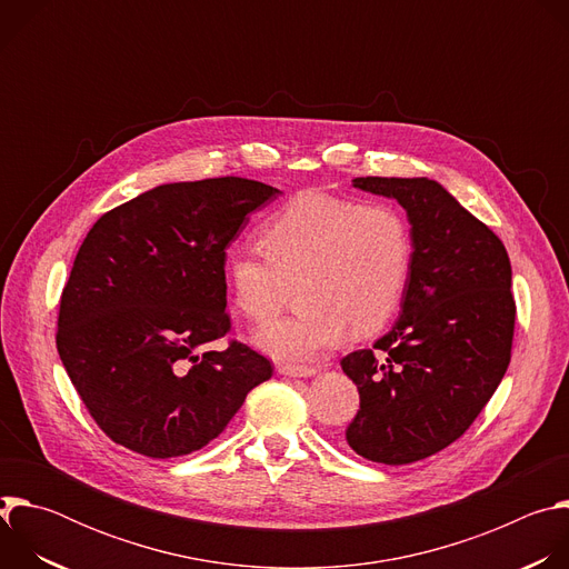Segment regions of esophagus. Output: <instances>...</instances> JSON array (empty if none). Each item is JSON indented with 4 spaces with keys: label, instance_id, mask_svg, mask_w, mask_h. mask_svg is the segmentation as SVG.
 <instances>
[{
    "label": "esophagus",
    "instance_id": "1",
    "mask_svg": "<svg viewBox=\"0 0 569 569\" xmlns=\"http://www.w3.org/2000/svg\"><path fill=\"white\" fill-rule=\"evenodd\" d=\"M279 373L288 378H310L317 373V369L315 367H279Z\"/></svg>",
    "mask_w": 569,
    "mask_h": 569
}]
</instances>
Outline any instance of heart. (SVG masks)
Segmentation results:
<instances>
[{
    "label": "heart",
    "instance_id": "obj_1",
    "mask_svg": "<svg viewBox=\"0 0 569 569\" xmlns=\"http://www.w3.org/2000/svg\"><path fill=\"white\" fill-rule=\"evenodd\" d=\"M266 259L252 250L227 257L233 306L254 323L283 306L297 281L301 310L254 336L270 358L299 365L331 349L345 333H378L396 312L410 274L412 240L402 216L387 204H362L303 191L261 227Z\"/></svg>",
    "mask_w": 569,
    "mask_h": 569
}]
</instances>
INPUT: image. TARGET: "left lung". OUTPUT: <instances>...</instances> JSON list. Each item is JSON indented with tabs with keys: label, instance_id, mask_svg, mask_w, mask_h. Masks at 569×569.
<instances>
[{
	"label": "left lung",
	"instance_id": "left-lung-1",
	"mask_svg": "<svg viewBox=\"0 0 569 569\" xmlns=\"http://www.w3.org/2000/svg\"><path fill=\"white\" fill-rule=\"evenodd\" d=\"M396 200L410 222L412 261L400 317L373 349L342 358L360 391L347 430L365 459L402 466L457 441L502 382L516 301L502 240L428 178H356Z\"/></svg>",
	"mask_w": 569,
	"mask_h": 569
}]
</instances>
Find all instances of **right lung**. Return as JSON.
Returning a JSON list of instances; mask_svg holds the SVG:
<instances>
[{
  "label": "right lung",
  "instance_id": "right-lung-1",
  "mask_svg": "<svg viewBox=\"0 0 569 569\" xmlns=\"http://www.w3.org/2000/svg\"><path fill=\"white\" fill-rule=\"evenodd\" d=\"M279 189L246 178L159 184L101 216L58 315V353L114 441L152 459L216 439L272 376L250 347L200 349L229 331L224 250Z\"/></svg>",
  "mask_w": 569,
  "mask_h": 569
}]
</instances>
